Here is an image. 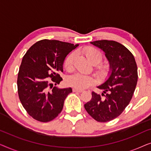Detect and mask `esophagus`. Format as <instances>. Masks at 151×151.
<instances>
[{"label": "esophagus", "instance_id": "obj_1", "mask_svg": "<svg viewBox=\"0 0 151 151\" xmlns=\"http://www.w3.org/2000/svg\"><path fill=\"white\" fill-rule=\"evenodd\" d=\"M83 91L82 90H80V89H78V88H73V92H78V93H82Z\"/></svg>", "mask_w": 151, "mask_h": 151}]
</instances>
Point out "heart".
Segmentation results:
<instances>
[{
	"mask_svg": "<svg viewBox=\"0 0 151 151\" xmlns=\"http://www.w3.org/2000/svg\"><path fill=\"white\" fill-rule=\"evenodd\" d=\"M82 52L87 59L96 65V74L100 78H104L109 72V65L106 63H100L102 60V54L98 49L92 47H87L83 49ZM76 53L72 51L65 58L64 61V67L67 71H71L73 69L74 60ZM66 82L68 85L78 89H84L93 85L94 79L91 76L76 73L68 76Z\"/></svg>",
	"mask_w": 151,
	"mask_h": 151,
	"instance_id": "obj_1",
	"label": "heart"
}]
</instances>
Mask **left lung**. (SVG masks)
Masks as SVG:
<instances>
[{"label":"left lung","instance_id":"1","mask_svg":"<svg viewBox=\"0 0 151 151\" xmlns=\"http://www.w3.org/2000/svg\"><path fill=\"white\" fill-rule=\"evenodd\" d=\"M92 45L104 51L110 65V76L98 88L102 96L92 92V98L84 104L87 113L96 121L106 122L123 112L131 102L137 82V67L132 53L113 40H97Z\"/></svg>","mask_w":151,"mask_h":151}]
</instances>
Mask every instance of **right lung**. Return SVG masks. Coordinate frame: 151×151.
<instances>
[{
  "mask_svg": "<svg viewBox=\"0 0 151 151\" xmlns=\"http://www.w3.org/2000/svg\"><path fill=\"white\" fill-rule=\"evenodd\" d=\"M78 45L44 39L33 45L22 58L18 74V96L34 119L50 122L63 110L65 98L72 88L49 86L53 85L51 81L56 85L63 80L59 73L63 71L65 58Z\"/></svg>",
  "mask_w": 151,
  "mask_h": 151,
  "instance_id": "add662e5",
  "label": "right lung"
}]
</instances>
